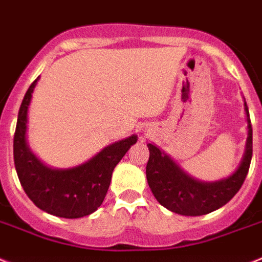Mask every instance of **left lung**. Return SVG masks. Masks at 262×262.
Masks as SVG:
<instances>
[{"label": "left lung", "mask_w": 262, "mask_h": 262, "mask_svg": "<svg viewBox=\"0 0 262 262\" xmlns=\"http://www.w3.org/2000/svg\"><path fill=\"white\" fill-rule=\"evenodd\" d=\"M248 122L245 151L238 167L228 178L204 182L185 172L171 158L155 144L148 143L150 158L146 175L151 191L162 206L181 215H204L226 205L237 194L248 171L253 154V133L249 110L244 100Z\"/></svg>", "instance_id": "obj_1"}]
</instances>
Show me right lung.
<instances>
[{"label": "right lung", "mask_w": 262, "mask_h": 262, "mask_svg": "<svg viewBox=\"0 0 262 262\" xmlns=\"http://www.w3.org/2000/svg\"><path fill=\"white\" fill-rule=\"evenodd\" d=\"M40 77L28 88L18 111L13 140L14 166L24 191L38 209L62 218H81L97 210L104 201L114 168L136 143L138 136L104 147L90 161L71 168H52L38 159L27 140L28 111Z\"/></svg>", "instance_id": "obj_1"}]
</instances>
